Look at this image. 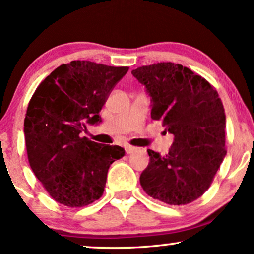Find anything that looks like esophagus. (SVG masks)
Instances as JSON below:
<instances>
[{
  "mask_svg": "<svg viewBox=\"0 0 254 254\" xmlns=\"http://www.w3.org/2000/svg\"><path fill=\"white\" fill-rule=\"evenodd\" d=\"M137 150L136 147H132V145H125V151H127V154H132L135 153Z\"/></svg>",
  "mask_w": 254,
  "mask_h": 254,
  "instance_id": "obj_1",
  "label": "esophagus"
}]
</instances>
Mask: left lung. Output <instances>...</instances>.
Masks as SVG:
<instances>
[{"mask_svg": "<svg viewBox=\"0 0 254 254\" xmlns=\"http://www.w3.org/2000/svg\"><path fill=\"white\" fill-rule=\"evenodd\" d=\"M151 97V119L174 136L166 155L148 149L139 177L148 196L185 205L210 188L227 154L226 115L217 90L182 64L160 62L131 71Z\"/></svg>", "mask_w": 254, "mask_h": 254, "instance_id": "left-lung-1", "label": "left lung"}]
</instances>
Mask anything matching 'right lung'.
I'll return each mask as SVG.
<instances>
[{"mask_svg":"<svg viewBox=\"0 0 254 254\" xmlns=\"http://www.w3.org/2000/svg\"><path fill=\"white\" fill-rule=\"evenodd\" d=\"M127 66L90 61L62 64L37 87L24 122L30 166L57 203L81 208L103 196L107 172L125 155L119 145L100 144L81 132L101 122L111 90Z\"/></svg>","mask_w":254,"mask_h":254,"instance_id":"right-lung-1","label":"right lung"}]
</instances>
